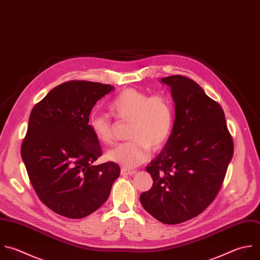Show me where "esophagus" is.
<instances>
[{
	"instance_id": "1",
	"label": "esophagus",
	"mask_w": 260,
	"mask_h": 260,
	"mask_svg": "<svg viewBox=\"0 0 260 260\" xmlns=\"http://www.w3.org/2000/svg\"><path fill=\"white\" fill-rule=\"evenodd\" d=\"M135 173H136L135 170H129V169H126V168L121 169V175H123V176H127V175L131 176V175H134Z\"/></svg>"
}]
</instances>
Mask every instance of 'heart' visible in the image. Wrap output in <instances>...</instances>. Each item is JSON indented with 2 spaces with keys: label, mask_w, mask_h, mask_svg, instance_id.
<instances>
[{
  "label": "heart",
  "mask_w": 260,
  "mask_h": 260,
  "mask_svg": "<svg viewBox=\"0 0 260 260\" xmlns=\"http://www.w3.org/2000/svg\"><path fill=\"white\" fill-rule=\"evenodd\" d=\"M110 113L121 122H130L128 142L109 150L107 157L126 169L144 162L150 153L162 147L172 133L174 110L170 100L162 94L148 95L146 92L127 88L111 103ZM94 137L110 145L115 139V124L106 115L93 114L88 121Z\"/></svg>",
  "instance_id": "1"
}]
</instances>
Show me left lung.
<instances>
[{"mask_svg": "<svg viewBox=\"0 0 260 260\" xmlns=\"http://www.w3.org/2000/svg\"><path fill=\"white\" fill-rule=\"evenodd\" d=\"M171 87L176 118L166 146L146 167L153 184L141 193L144 209L177 224L201 213L217 195L234 152L221 107L192 79L161 78Z\"/></svg>", "mask_w": 260, "mask_h": 260, "instance_id": "left-lung-1", "label": "left lung"}]
</instances>
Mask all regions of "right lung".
I'll return each mask as SVG.
<instances>
[{"label": "right lung", "mask_w": 260, "mask_h": 260, "mask_svg": "<svg viewBox=\"0 0 260 260\" xmlns=\"http://www.w3.org/2000/svg\"><path fill=\"white\" fill-rule=\"evenodd\" d=\"M113 89L99 82L67 81L30 113L21 156L39 198L60 215L82 218L92 213L120 176L114 161L92 165L103 149L88 125L96 102Z\"/></svg>", "instance_id": "add662e5"}]
</instances>
